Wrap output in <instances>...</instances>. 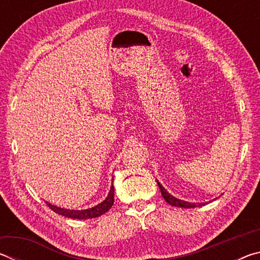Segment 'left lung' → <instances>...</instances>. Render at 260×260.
<instances>
[{
  "label": "left lung",
  "mask_w": 260,
  "mask_h": 260,
  "mask_svg": "<svg viewBox=\"0 0 260 260\" xmlns=\"http://www.w3.org/2000/svg\"><path fill=\"white\" fill-rule=\"evenodd\" d=\"M158 183V187H159L160 189V192L162 197H164V200L167 202V203L171 204L172 206H177V208H184V209H191V208H196V206H200L203 203H200V204H195V203H188V202H184V201H181L179 199H175L174 196L171 195V193L167 192L165 190V188L161 186V184L157 181Z\"/></svg>",
  "instance_id": "8db88e82"
}]
</instances>
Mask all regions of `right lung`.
Listing matches in <instances>:
<instances>
[{
  "instance_id": "add662e5",
  "label": "right lung",
  "mask_w": 260,
  "mask_h": 260,
  "mask_svg": "<svg viewBox=\"0 0 260 260\" xmlns=\"http://www.w3.org/2000/svg\"><path fill=\"white\" fill-rule=\"evenodd\" d=\"M114 202V188L111 186V189H110V192L107 199H105L102 203H100L99 205L94 206L91 209H87V210H81V211H77V210H68V209H60L57 208L55 205H51L50 203L46 202L47 205L54 211V212L58 213L60 215H64V217L68 218H72V219H91V218H98L103 215L105 212L112 208Z\"/></svg>"
}]
</instances>
